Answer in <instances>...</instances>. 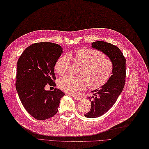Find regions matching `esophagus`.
<instances>
[{
    "mask_svg": "<svg viewBox=\"0 0 149 149\" xmlns=\"http://www.w3.org/2000/svg\"><path fill=\"white\" fill-rule=\"evenodd\" d=\"M73 97V98H74L75 100H81V97H80V96H78V95H73L72 96Z\"/></svg>",
    "mask_w": 149,
    "mask_h": 149,
    "instance_id": "obj_1",
    "label": "esophagus"
}]
</instances>
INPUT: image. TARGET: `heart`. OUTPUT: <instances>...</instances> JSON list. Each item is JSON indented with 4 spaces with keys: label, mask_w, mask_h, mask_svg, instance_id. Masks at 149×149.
<instances>
[{
    "label": "heart",
    "mask_w": 149,
    "mask_h": 149,
    "mask_svg": "<svg viewBox=\"0 0 149 149\" xmlns=\"http://www.w3.org/2000/svg\"><path fill=\"white\" fill-rule=\"evenodd\" d=\"M71 54H65L58 59L54 69L59 75L67 72L71 63ZM76 61L81 65L79 77L66 75L58 81L59 88L68 93H77L85 88L95 90L105 84L111 77L112 63L102 53L90 48H81L75 54Z\"/></svg>",
    "instance_id": "obj_1"
}]
</instances>
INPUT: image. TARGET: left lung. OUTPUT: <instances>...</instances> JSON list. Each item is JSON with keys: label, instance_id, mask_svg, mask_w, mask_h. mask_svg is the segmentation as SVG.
Instances as JSON below:
<instances>
[{"label": "left lung", "instance_id": "obj_1", "mask_svg": "<svg viewBox=\"0 0 149 149\" xmlns=\"http://www.w3.org/2000/svg\"><path fill=\"white\" fill-rule=\"evenodd\" d=\"M91 47L105 54L113 65L112 75L107 81L100 88L92 91L93 96L88 97L91 101V109L84 115L87 118H96L107 112L122 92L125 84L126 60L120 49L112 43L94 42Z\"/></svg>", "mask_w": 149, "mask_h": 149}]
</instances>
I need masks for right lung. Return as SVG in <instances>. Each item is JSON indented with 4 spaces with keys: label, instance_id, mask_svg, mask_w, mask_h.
Wrapping results in <instances>:
<instances>
[{
    "label": "right lung",
    "instance_id": "1",
    "mask_svg": "<svg viewBox=\"0 0 149 149\" xmlns=\"http://www.w3.org/2000/svg\"><path fill=\"white\" fill-rule=\"evenodd\" d=\"M63 49L56 43H36L26 48L18 61L16 90L26 111L37 120L54 116L65 95L57 88L45 90L47 84L56 86L54 68Z\"/></svg>",
    "mask_w": 149,
    "mask_h": 149
}]
</instances>
